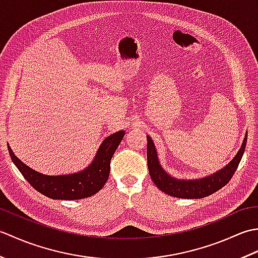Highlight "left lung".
Listing matches in <instances>:
<instances>
[{"label": "left lung", "instance_id": "obj_1", "mask_svg": "<svg viewBox=\"0 0 258 258\" xmlns=\"http://www.w3.org/2000/svg\"><path fill=\"white\" fill-rule=\"evenodd\" d=\"M246 142H247V135H245L242 147L237 152L236 156L221 171L200 179H178L164 171L158 162L155 145L150 136H147V166H149L151 178L158 188L171 196L178 197V199L206 197L224 187L233 177L242 160Z\"/></svg>", "mask_w": 258, "mask_h": 258}]
</instances>
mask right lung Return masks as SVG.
Returning a JSON list of instances; mask_svg holds the SVG:
<instances>
[{
	"mask_svg": "<svg viewBox=\"0 0 258 258\" xmlns=\"http://www.w3.org/2000/svg\"><path fill=\"white\" fill-rule=\"evenodd\" d=\"M124 135V131H119L104 140L98 147L94 160L83 171L56 176L34 171L15 156L9 144L8 149L15 166L33 188L41 194L53 200H82L96 194L106 183L111 171L109 164L112 156Z\"/></svg>",
	"mask_w": 258,
	"mask_h": 258,
	"instance_id": "obj_1",
	"label": "right lung"
}]
</instances>
